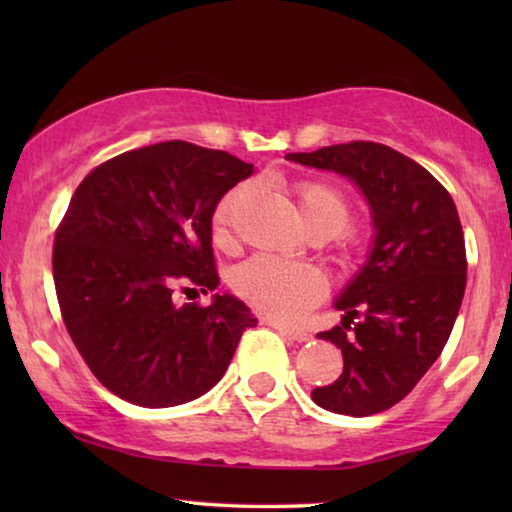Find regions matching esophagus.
Instances as JSON below:
<instances>
[{"label": "esophagus", "mask_w": 512, "mask_h": 512, "mask_svg": "<svg viewBox=\"0 0 512 512\" xmlns=\"http://www.w3.org/2000/svg\"><path fill=\"white\" fill-rule=\"evenodd\" d=\"M273 327L277 329V332L287 336V339L291 341H298V343H305L311 339V334L305 332V329H293V327H287V325H280V323H273Z\"/></svg>", "instance_id": "esophagus-1"}]
</instances>
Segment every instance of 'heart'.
Listing matches in <instances>:
<instances>
[{
    "instance_id": "b5f03b06",
    "label": "heart",
    "mask_w": 512,
    "mask_h": 512,
    "mask_svg": "<svg viewBox=\"0 0 512 512\" xmlns=\"http://www.w3.org/2000/svg\"><path fill=\"white\" fill-rule=\"evenodd\" d=\"M248 198V187L230 189L214 210V239L225 244L230 237L232 214ZM293 207L307 232L336 237L350 223V203L339 189L327 183H300L293 189ZM237 293L259 314L273 320H298L323 293V282L307 266L273 257H253L241 264L232 277Z\"/></svg>"
}]
</instances>
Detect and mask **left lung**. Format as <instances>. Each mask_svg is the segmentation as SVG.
Listing matches in <instances>:
<instances>
[{"instance_id":"8db88e82","label":"left lung","mask_w":512,"mask_h":512,"mask_svg":"<svg viewBox=\"0 0 512 512\" xmlns=\"http://www.w3.org/2000/svg\"><path fill=\"white\" fill-rule=\"evenodd\" d=\"M287 160L357 185L375 230L366 262L334 300L341 325L318 334L341 350L343 372L311 400L352 418L391 409L440 357L461 309L467 262L456 205L427 169L377 142Z\"/></svg>"}]
</instances>
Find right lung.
<instances>
[{"mask_svg":"<svg viewBox=\"0 0 512 512\" xmlns=\"http://www.w3.org/2000/svg\"><path fill=\"white\" fill-rule=\"evenodd\" d=\"M253 164L171 140L85 176L56 232L54 282L69 336L103 386L144 409L219 384L257 318L232 293L178 307L173 289L219 287L212 216Z\"/></svg>","mask_w":512,"mask_h":512,"instance_id":"1","label":"right lung"}]
</instances>
